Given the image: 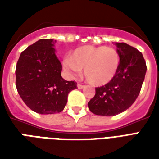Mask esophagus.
<instances>
[{"instance_id":"obj_1","label":"esophagus","mask_w":159,"mask_h":159,"mask_svg":"<svg viewBox=\"0 0 159 159\" xmlns=\"http://www.w3.org/2000/svg\"><path fill=\"white\" fill-rule=\"evenodd\" d=\"M84 87L85 86H84V85H83V84H79V83L77 84V88H78L79 89H83Z\"/></svg>"}]
</instances>
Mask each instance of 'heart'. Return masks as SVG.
<instances>
[{
    "label": "heart",
    "instance_id": "obj_1",
    "mask_svg": "<svg viewBox=\"0 0 159 159\" xmlns=\"http://www.w3.org/2000/svg\"><path fill=\"white\" fill-rule=\"evenodd\" d=\"M70 72L83 70L87 81L93 86H104L117 75L120 66V55L117 49L106 46L86 45L70 52L64 61Z\"/></svg>",
    "mask_w": 159,
    "mask_h": 159
}]
</instances>
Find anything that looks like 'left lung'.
Masks as SVG:
<instances>
[{
	"instance_id": "8db88e82",
	"label": "left lung",
	"mask_w": 159,
	"mask_h": 159,
	"mask_svg": "<svg viewBox=\"0 0 159 159\" xmlns=\"http://www.w3.org/2000/svg\"><path fill=\"white\" fill-rule=\"evenodd\" d=\"M120 55L117 75L105 86L95 89V95L88 103L91 112L100 116H115L129 109L140 93L147 72L143 55L124 42H116Z\"/></svg>"
}]
</instances>
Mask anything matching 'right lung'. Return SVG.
I'll return each instance as SVG.
<instances>
[{"label": "right lung", "instance_id": "right-lung-1", "mask_svg": "<svg viewBox=\"0 0 159 159\" xmlns=\"http://www.w3.org/2000/svg\"><path fill=\"white\" fill-rule=\"evenodd\" d=\"M53 39H40L21 52L16 66V88L30 109L39 114L59 113L76 83L61 76Z\"/></svg>", "mask_w": 159, "mask_h": 159}]
</instances>
